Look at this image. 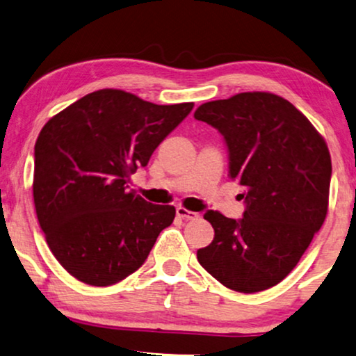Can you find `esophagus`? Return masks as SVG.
<instances>
[{
    "mask_svg": "<svg viewBox=\"0 0 356 356\" xmlns=\"http://www.w3.org/2000/svg\"><path fill=\"white\" fill-rule=\"evenodd\" d=\"M177 215L181 218V220H186V221H194V220H199V218H200V213L186 210V209H183V207H178Z\"/></svg>",
    "mask_w": 356,
    "mask_h": 356,
    "instance_id": "obj_1",
    "label": "esophagus"
}]
</instances>
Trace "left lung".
Segmentation results:
<instances>
[{
  "label": "left lung",
  "mask_w": 356,
  "mask_h": 356,
  "mask_svg": "<svg viewBox=\"0 0 356 356\" xmlns=\"http://www.w3.org/2000/svg\"><path fill=\"white\" fill-rule=\"evenodd\" d=\"M194 118L222 135L229 178L240 184L245 200L240 220L205 211L215 237L197 250V259L234 291L275 286L326 218L331 156L325 140L291 103L267 92L204 103Z\"/></svg>",
  "instance_id": "1"
}]
</instances>
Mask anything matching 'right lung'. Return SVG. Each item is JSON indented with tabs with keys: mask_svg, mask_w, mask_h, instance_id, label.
<instances>
[{
	"mask_svg": "<svg viewBox=\"0 0 356 356\" xmlns=\"http://www.w3.org/2000/svg\"><path fill=\"white\" fill-rule=\"evenodd\" d=\"M193 108L103 89L42 127L33 178L38 221L54 256L79 282L109 286L124 280L173 222L175 207L149 204L127 183Z\"/></svg>",
	"mask_w": 356,
	"mask_h": 356,
	"instance_id": "obj_1",
	"label": "right lung"
}]
</instances>
